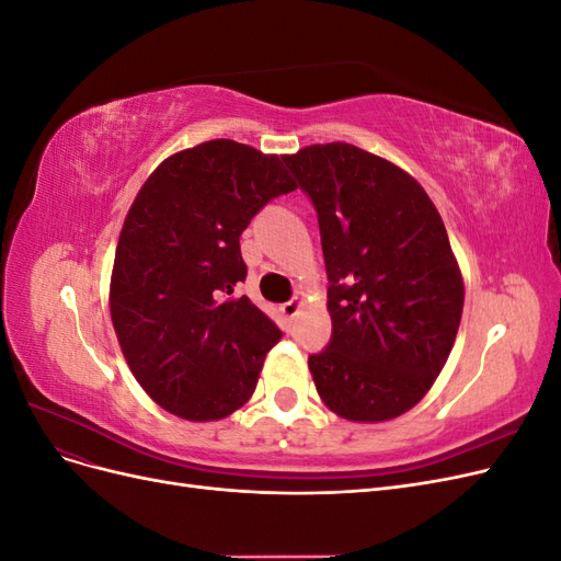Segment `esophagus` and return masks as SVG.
I'll return each instance as SVG.
<instances>
[{"instance_id":"obj_1","label":"esophagus","mask_w":561,"mask_h":561,"mask_svg":"<svg viewBox=\"0 0 561 561\" xmlns=\"http://www.w3.org/2000/svg\"><path fill=\"white\" fill-rule=\"evenodd\" d=\"M301 307H304V301L295 297V299H290V301L280 304V316H283L285 320H293V318L301 311Z\"/></svg>"}]
</instances>
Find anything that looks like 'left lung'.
I'll return each mask as SVG.
<instances>
[{"mask_svg": "<svg viewBox=\"0 0 561 561\" xmlns=\"http://www.w3.org/2000/svg\"><path fill=\"white\" fill-rule=\"evenodd\" d=\"M318 213L330 346L309 358L336 416L390 421L428 393L463 313V276L443 217L400 165L328 142L283 157Z\"/></svg>", "mask_w": 561, "mask_h": 561, "instance_id": "left-lung-1", "label": "left lung"}]
</instances>
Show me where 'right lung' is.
<instances>
[{
	"label": "right lung",
	"mask_w": 561,
	"mask_h": 561,
	"mask_svg": "<svg viewBox=\"0 0 561 561\" xmlns=\"http://www.w3.org/2000/svg\"><path fill=\"white\" fill-rule=\"evenodd\" d=\"M278 154L208 140L157 165L118 236L110 313L133 377L186 421L233 414L254 393L280 330L239 295L241 233L295 192Z\"/></svg>",
	"instance_id": "right-lung-1"
}]
</instances>
